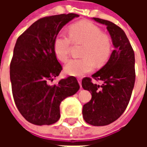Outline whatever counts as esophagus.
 Instances as JSON below:
<instances>
[{"label":"esophagus","instance_id":"1","mask_svg":"<svg viewBox=\"0 0 147 147\" xmlns=\"http://www.w3.org/2000/svg\"><path fill=\"white\" fill-rule=\"evenodd\" d=\"M78 82H79V84H80V87H82V80H81V79H78Z\"/></svg>","mask_w":147,"mask_h":147}]
</instances>
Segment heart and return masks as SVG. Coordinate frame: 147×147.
Masks as SVG:
<instances>
[{"label": "heart", "mask_w": 147, "mask_h": 147, "mask_svg": "<svg viewBox=\"0 0 147 147\" xmlns=\"http://www.w3.org/2000/svg\"><path fill=\"white\" fill-rule=\"evenodd\" d=\"M68 36L59 33L53 41V51L61 61H66L70 54L71 40L75 43L84 45L82 52L83 58L71 59L67 61L64 71L67 75L83 76L92 71L94 64L102 66L108 61L112 50L109 36L102 33L98 26L88 21H80L69 27Z\"/></svg>", "instance_id": "obj_1"}]
</instances>
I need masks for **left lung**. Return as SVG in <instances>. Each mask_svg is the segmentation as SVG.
I'll return each instance as SVG.
<instances>
[{"label":"left lung","mask_w":147,"mask_h":147,"mask_svg":"<svg viewBox=\"0 0 147 147\" xmlns=\"http://www.w3.org/2000/svg\"><path fill=\"white\" fill-rule=\"evenodd\" d=\"M106 26L110 34L114 50L108 62L92 79L101 81L102 85L93 83L85 77L82 86L91 93L92 98L83 105L84 120L94 126H105L117 120L129 103L135 80V53L126 34L120 27L110 21L93 18Z\"/></svg>","instance_id":"8db88e82"}]
</instances>
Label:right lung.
<instances>
[{"label":"right lung","mask_w":147,"mask_h":147,"mask_svg":"<svg viewBox=\"0 0 147 147\" xmlns=\"http://www.w3.org/2000/svg\"><path fill=\"white\" fill-rule=\"evenodd\" d=\"M75 13L46 16L34 22L19 37L10 64L11 90L22 116L35 125H50L61 117V102L80 90L76 78L49 81L62 70L53 51V41Z\"/></svg>","instance_id":"add662e5"}]
</instances>
